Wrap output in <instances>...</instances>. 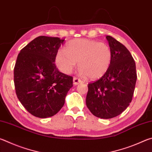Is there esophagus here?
Returning <instances> with one entry per match:
<instances>
[{
	"instance_id": "1",
	"label": "esophagus",
	"mask_w": 152,
	"mask_h": 152,
	"mask_svg": "<svg viewBox=\"0 0 152 152\" xmlns=\"http://www.w3.org/2000/svg\"><path fill=\"white\" fill-rule=\"evenodd\" d=\"M83 81L81 80L80 79H79L78 78H76V77L74 76V78H73V83L74 85H78V84H80V83H83Z\"/></svg>"
}]
</instances>
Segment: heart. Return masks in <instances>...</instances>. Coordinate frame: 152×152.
Segmentation results:
<instances>
[{
	"label": "heart",
	"mask_w": 152,
	"mask_h": 152,
	"mask_svg": "<svg viewBox=\"0 0 152 152\" xmlns=\"http://www.w3.org/2000/svg\"><path fill=\"white\" fill-rule=\"evenodd\" d=\"M112 51L107 43L86 39L70 41L56 53L55 63L64 74H70L78 61L80 74L96 80L103 76L109 69Z\"/></svg>",
	"instance_id": "1"
}]
</instances>
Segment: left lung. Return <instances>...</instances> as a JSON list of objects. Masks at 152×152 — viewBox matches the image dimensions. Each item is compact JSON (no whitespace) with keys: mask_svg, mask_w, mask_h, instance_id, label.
<instances>
[{"mask_svg":"<svg viewBox=\"0 0 152 152\" xmlns=\"http://www.w3.org/2000/svg\"><path fill=\"white\" fill-rule=\"evenodd\" d=\"M106 38L112 51L111 64L103 76L88 84L86 104L94 116L111 119L132 102L137 72L135 61L125 46L111 36Z\"/></svg>","mask_w":152,"mask_h":152,"instance_id":"8db88e82","label":"left lung"}]
</instances>
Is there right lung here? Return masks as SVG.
Segmentation results:
<instances>
[{"instance_id":"obj_1","label":"right lung","mask_w":152,"mask_h":152,"mask_svg":"<svg viewBox=\"0 0 152 152\" xmlns=\"http://www.w3.org/2000/svg\"><path fill=\"white\" fill-rule=\"evenodd\" d=\"M64 39L39 36L20 50L14 68L17 96L32 115L47 118L64 106L73 77L59 72L55 58Z\"/></svg>"}]
</instances>
